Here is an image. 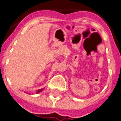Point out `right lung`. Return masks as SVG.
<instances>
[{"instance_id":"right-lung-1","label":"right lung","mask_w":121,"mask_h":121,"mask_svg":"<svg viewBox=\"0 0 121 121\" xmlns=\"http://www.w3.org/2000/svg\"><path fill=\"white\" fill-rule=\"evenodd\" d=\"M43 89H38V90H37L36 93H40V92L42 91Z\"/></svg>"}]
</instances>
